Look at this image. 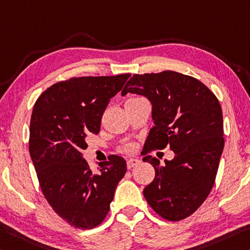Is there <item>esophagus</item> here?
Listing matches in <instances>:
<instances>
[{"mask_svg": "<svg viewBox=\"0 0 250 250\" xmlns=\"http://www.w3.org/2000/svg\"><path fill=\"white\" fill-rule=\"evenodd\" d=\"M138 164H139V160L136 159V158H131V159L126 160V167H128V169H131L132 167L137 166Z\"/></svg>", "mask_w": 250, "mask_h": 250, "instance_id": "esophagus-1", "label": "esophagus"}]
</instances>
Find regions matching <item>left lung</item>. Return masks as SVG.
<instances>
[{
	"label": "left lung",
	"mask_w": 250,
	"mask_h": 250,
	"mask_svg": "<svg viewBox=\"0 0 250 250\" xmlns=\"http://www.w3.org/2000/svg\"><path fill=\"white\" fill-rule=\"evenodd\" d=\"M126 93L144 96L152 105L154 125L142 153L167 146L175 152L165 167L156 157L144 158L156 171L144 189L146 200L165 219H185L200 207L215 184L225 145L219 101L204 83L175 71L134 74L121 96Z\"/></svg>",
	"instance_id": "left-lung-1"
}]
</instances>
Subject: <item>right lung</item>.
I'll list each match as a JSON object with an SVG mask.
<instances>
[{
	"instance_id": "add662e5",
	"label": "right lung",
	"mask_w": 250,
	"mask_h": 250,
	"mask_svg": "<svg viewBox=\"0 0 250 250\" xmlns=\"http://www.w3.org/2000/svg\"><path fill=\"white\" fill-rule=\"evenodd\" d=\"M129 78H72L50 86L34 104L31 159L47 203L75 228L92 229L104 221L126 172L124 158L111 156L94 173L81 152L88 134L100 131L106 105Z\"/></svg>"
}]
</instances>
